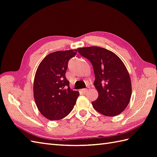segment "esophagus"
Instances as JSON below:
<instances>
[{
  "mask_svg": "<svg viewBox=\"0 0 157 157\" xmlns=\"http://www.w3.org/2000/svg\"><path fill=\"white\" fill-rule=\"evenodd\" d=\"M81 91L82 92V93H85L86 92L88 91V89H82Z\"/></svg>",
  "mask_w": 157,
  "mask_h": 157,
  "instance_id": "1",
  "label": "esophagus"
}]
</instances>
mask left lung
Returning a JSON list of instances; mask_svg holds the SVG:
<instances>
[{"mask_svg": "<svg viewBox=\"0 0 157 157\" xmlns=\"http://www.w3.org/2000/svg\"><path fill=\"white\" fill-rule=\"evenodd\" d=\"M93 67L94 85L98 97L92 102L97 112L106 117L120 114L127 108L132 94L131 80L123 61L116 54L99 47L77 48Z\"/></svg>", "mask_w": 157, "mask_h": 157, "instance_id": "left-lung-1", "label": "left lung"}]
</instances>
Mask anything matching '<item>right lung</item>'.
Listing matches in <instances>:
<instances>
[{"mask_svg": "<svg viewBox=\"0 0 157 157\" xmlns=\"http://www.w3.org/2000/svg\"><path fill=\"white\" fill-rule=\"evenodd\" d=\"M77 50L59 51L45 56L38 67L33 83L38 109L50 121L62 119L71 113L79 96L72 90L65 73L68 62Z\"/></svg>", "mask_w": 157, "mask_h": 157, "instance_id": "right-lung-1", "label": "right lung"}]
</instances>
